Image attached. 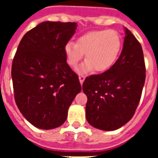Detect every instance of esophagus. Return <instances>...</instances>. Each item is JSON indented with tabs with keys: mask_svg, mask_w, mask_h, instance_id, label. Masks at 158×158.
<instances>
[{
	"mask_svg": "<svg viewBox=\"0 0 158 158\" xmlns=\"http://www.w3.org/2000/svg\"><path fill=\"white\" fill-rule=\"evenodd\" d=\"M79 82H80V84H83V83H84V79H85V76H84V75H79Z\"/></svg>",
	"mask_w": 158,
	"mask_h": 158,
	"instance_id": "obj_1",
	"label": "esophagus"
}]
</instances>
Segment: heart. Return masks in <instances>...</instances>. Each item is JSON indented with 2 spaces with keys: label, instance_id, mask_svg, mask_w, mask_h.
<instances>
[{
  "label": "heart",
  "instance_id": "b5f03b06",
  "mask_svg": "<svg viewBox=\"0 0 158 158\" xmlns=\"http://www.w3.org/2000/svg\"><path fill=\"white\" fill-rule=\"evenodd\" d=\"M122 37L115 29L92 31L78 38L76 43L68 42L64 52L67 64L74 67L85 54L86 61L78 68L79 73L94 69L96 72H105L115 64L122 49Z\"/></svg>",
  "mask_w": 158,
  "mask_h": 158
}]
</instances>
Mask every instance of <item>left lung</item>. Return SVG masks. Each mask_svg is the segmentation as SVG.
Wrapping results in <instances>:
<instances>
[{
    "instance_id": "left-lung-1",
    "label": "left lung",
    "mask_w": 158,
    "mask_h": 158,
    "mask_svg": "<svg viewBox=\"0 0 158 158\" xmlns=\"http://www.w3.org/2000/svg\"><path fill=\"white\" fill-rule=\"evenodd\" d=\"M142 47L125 28L122 52L115 64L102 74L87 77L86 119L99 130H115L133 117L139 103L145 78Z\"/></svg>"
}]
</instances>
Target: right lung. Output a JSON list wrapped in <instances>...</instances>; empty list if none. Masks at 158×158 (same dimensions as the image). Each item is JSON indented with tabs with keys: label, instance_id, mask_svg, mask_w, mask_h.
I'll list each match as a JSON object with an SVG mask.
<instances>
[{
	"label": "right lung",
	"instance_id": "right-lung-1",
	"mask_svg": "<svg viewBox=\"0 0 158 158\" xmlns=\"http://www.w3.org/2000/svg\"><path fill=\"white\" fill-rule=\"evenodd\" d=\"M76 27V23L46 21L27 32L19 44L11 68L15 100L35 127L51 130L63 125L81 91L64 52Z\"/></svg>",
	"mask_w": 158,
	"mask_h": 158
}]
</instances>
